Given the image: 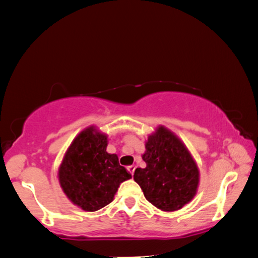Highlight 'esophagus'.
Returning <instances> with one entry per match:
<instances>
[{
    "label": "esophagus",
    "mask_w": 258,
    "mask_h": 258,
    "mask_svg": "<svg viewBox=\"0 0 258 258\" xmlns=\"http://www.w3.org/2000/svg\"><path fill=\"white\" fill-rule=\"evenodd\" d=\"M127 171H128V172L133 175V174H134V171H135V166H134V165H130V166H127Z\"/></svg>",
    "instance_id": "1"
}]
</instances>
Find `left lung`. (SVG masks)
Returning <instances> with one entry per match:
<instances>
[{
	"label": "left lung",
	"mask_w": 258,
	"mask_h": 258,
	"mask_svg": "<svg viewBox=\"0 0 258 258\" xmlns=\"http://www.w3.org/2000/svg\"><path fill=\"white\" fill-rule=\"evenodd\" d=\"M146 168H137L134 181L148 202L165 212L181 209L197 194L199 169L180 139L164 126L148 137L142 155Z\"/></svg>",
	"instance_id": "8db88e82"
}]
</instances>
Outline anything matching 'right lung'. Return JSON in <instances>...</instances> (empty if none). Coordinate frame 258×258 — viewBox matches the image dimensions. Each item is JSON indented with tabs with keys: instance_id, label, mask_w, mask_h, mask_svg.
I'll list each match as a JSON object with an SVG mask.
<instances>
[{
	"instance_id": "add662e5",
	"label": "right lung",
	"mask_w": 258,
	"mask_h": 258,
	"mask_svg": "<svg viewBox=\"0 0 258 258\" xmlns=\"http://www.w3.org/2000/svg\"><path fill=\"white\" fill-rule=\"evenodd\" d=\"M107 146V135L90 126L74 139L59 167L60 186L83 211L107 206L120 183L132 177L119 165L117 155L108 154Z\"/></svg>"
}]
</instances>
